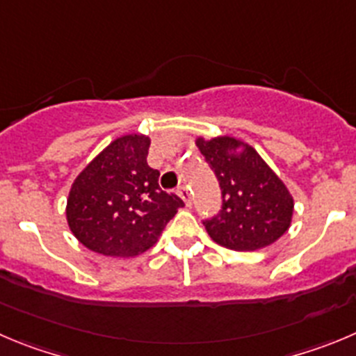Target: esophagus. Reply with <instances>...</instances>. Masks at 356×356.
Wrapping results in <instances>:
<instances>
[{
    "label": "esophagus",
    "mask_w": 356,
    "mask_h": 356,
    "mask_svg": "<svg viewBox=\"0 0 356 356\" xmlns=\"http://www.w3.org/2000/svg\"><path fill=\"white\" fill-rule=\"evenodd\" d=\"M177 195L182 198V200H184L186 205L191 204V191H189L188 186H181V188L177 189Z\"/></svg>",
    "instance_id": "34e87169"
}]
</instances>
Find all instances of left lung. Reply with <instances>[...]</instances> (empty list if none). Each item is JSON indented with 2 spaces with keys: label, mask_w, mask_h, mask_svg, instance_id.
Wrapping results in <instances>:
<instances>
[{
  "label": "left lung",
  "mask_w": 356,
  "mask_h": 356,
  "mask_svg": "<svg viewBox=\"0 0 356 356\" xmlns=\"http://www.w3.org/2000/svg\"><path fill=\"white\" fill-rule=\"evenodd\" d=\"M195 144L223 195L219 214L204 223L212 241L234 251H257L283 237L293 218V197L257 149L230 135L197 137Z\"/></svg>",
  "instance_id": "8db88e82"
}]
</instances>
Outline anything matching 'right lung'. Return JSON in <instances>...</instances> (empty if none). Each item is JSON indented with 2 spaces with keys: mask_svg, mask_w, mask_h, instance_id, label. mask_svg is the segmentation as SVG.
Masks as SVG:
<instances>
[{
  "mask_svg": "<svg viewBox=\"0 0 356 356\" xmlns=\"http://www.w3.org/2000/svg\"><path fill=\"white\" fill-rule=\"evenodd\" d=\"M151 138L128 133L112 140L75 177L66 200V221L92 253L133 258L158 242L167 223L184 207L158 184L147 165Z\"/></svg>",
  "mask_w": 356,
  "mask_h": 356,
  "instance_id": "obj_1",
  "label": "right lung"
}]
</instances>
